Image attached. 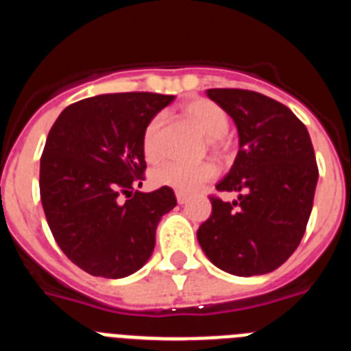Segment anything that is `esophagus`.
Masks as SVG:
<instances>
[{
  "label": "esophagus",
  "mask_w": 351,
  "mask_h": 351,
  "mask_svg": "<svg viewBox=\"0 0 351 351\" xmlns=\"http://www.w3.org/2000/svg\"><path fill=\"white\" fill-rule=\"evenodd\" d=\"M176 199H178L179 204H186L188 200H190V197H188L186 193H182V191H178V193H176Z\"/></svg>",
  "instance_id": "obj_1"
}]
</instances>
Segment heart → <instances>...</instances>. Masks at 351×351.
Segmentation results:
<instances>
[{
	"label": "heart",
	"mask_w": 351,
	"mask_h": 351,
	"mask_svg": "<svg viewBox=\"0 0 351 351\" xmlns=\"http://www.w3.org/2000/svg\"><path fill=\"white\" fill-rule=\"evenodd\" d=\"M182 112L199 128L200 133L208 136L211 151L220 152L223 147V136L229 131L230 124L226 110L208 99H195V101L184 104ZM161 124H163V119L154 117L145 128L142 145L147 161H158L163 154ZM213 178H215V167L211 163L182 165L169 161L152 172V182L156 186L172 188V190L182 191V193H193Z\"/></svg>",
	"instance_id": "1"
}]
</instances>
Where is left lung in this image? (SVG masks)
<instances>
[{
  "mask_svg": "<svg viewBox=\"0 0 351 351\" xmlns=\"http://www.w3.org/2000/svg\"><path fill=\"white\" fill-rule=\"evenodd\" d=\"M238 130L239 149L218 191L238 200L211 197V217L197 239L209 261L238 277L265 275L289 259L305 232L318 165L307 128L287 106L241 88L208 90Z\"/></svg>",
  "mask_w": 351,
  "mask_h": 351,
  "instance_id": "obj_1",
  "label": "left lung"
}]
</instances>
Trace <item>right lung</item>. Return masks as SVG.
Masks as SVG:
<instances>
[{"label":"right lung","instance_id":"right-lung-1","mask_svg":"<svg viewBox=\"0 0 351 351\" xmlns=\"http://www.w3.org/2000/svg\"><path fill=\"white\" fill-rule=\"evenodd\" d=\"M173 99L149 92L83 99L65 108L47 134L42 208L62 252L86 274L128 277L152 256L156 227L178 200L172 188L133 190L147 167L145 128Z\"/></svg>","mask_w":351,"mask_h":351}]
</instances>
